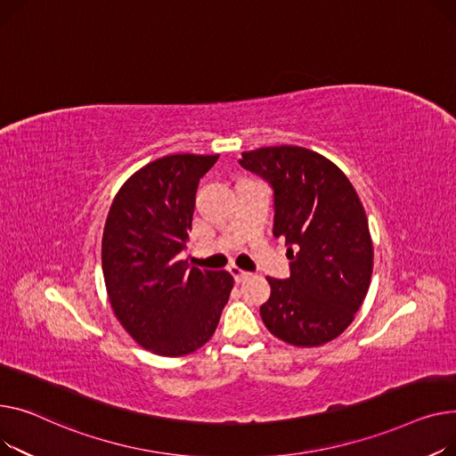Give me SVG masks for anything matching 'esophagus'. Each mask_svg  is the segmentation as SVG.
Masks as SVG:
<instances>
[{
  "instance_id": "34e87169",
  "label": "esophagus",
  "mask_w": 456,
  "mask_h": 456,
  "mask_svg": "<svg viewBox=\"0 0 456 456\" xmlns=\"http://www.w3.org/2000/svg\"><path fill=\"white\" fill-rule=\"evenodd\" d=\"M230 274L233 276L235 283H243V281H247L250 278V273L240 271V269H237V266H230Z\"/></svg>"
}]
</instances>
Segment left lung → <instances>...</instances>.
<instances>
[{
    "label": "left lung",
    "instance_id": "left-lung-1",
    "mask_svg": "<svg viewBox=\"0 0 456 456\" xmlns=\"http://www.w3.org/2000/svg\"><path fill=\"white\" fill-rule=\"evenodd\" d=\"M240 156V166L273 185V232L290 259L289 280L266 278L263 324L292 346L326 344L354 322L370 287L373 245L362 202L331 159L311 149L278 145Z\"/></svg>",
    "mask_w": 456,
    "mask_h": 456
}]
</instances>
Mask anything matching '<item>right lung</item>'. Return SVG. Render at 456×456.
Listing matches in <instances>:
<instances>
[{
	"mask_svg": "<svg viewBox=\"0 0 456 456\" xmlns=\"http://www.w3.org/2000/svg\"><path fill=\"white\" fill-rule=\"evenodd\" d=\"M219 154H169L134 173L112 200L101 243L110 307L151 354L182 357L216 333L233 278L187 266L199 180Z\"/></svg>",
	"mask_w": 456,
	"mask_h": 456,
	"instance_id": "obj_1",
	"label": "right lung"
}]
</instances>
